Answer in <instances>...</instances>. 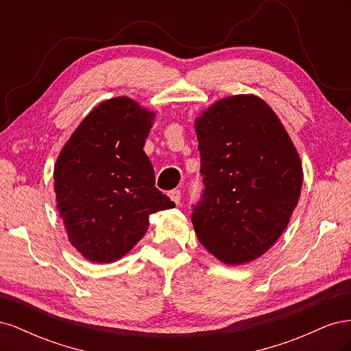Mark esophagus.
Masks as SVG:
<instances>
[{
	"label": "esophagus",
	"instance_id": "34e87169",
	"mask_svg": "<svg viewBox=\"0 0 351 351\" xmlns=\"http://www.w3.org/2000/svg\"><path fill=\"white\" fill-rule=\"evenodd\" d=\"M168 196H169V199H171L174 204H180V199H182V192H180V190H171V192H168Z\"/></svg>",
	"mask_w": 351,
	"mask_h": 351
}]
</instances>
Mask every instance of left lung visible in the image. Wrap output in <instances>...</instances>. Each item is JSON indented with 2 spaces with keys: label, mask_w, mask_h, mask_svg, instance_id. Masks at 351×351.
<instances>
[{
  "label": "left lung",
  "mask_w": 351,
  "mask_h": 351,
  "mask_svg": "<svg viewBox=\"0 0 351 351\" xmlns=\"http://www.w3.org/2000/svg\"><path fill=\"white\" fill-rule=\"evenodd\" d=\"M195 127L205 184L192 214L197 239L221 262H252L289 226L303 183L299 154L254 95L215 102Z\"/></svg>",
  "instance_id": "8db88e82"
}]
</instances>
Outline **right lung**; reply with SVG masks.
<instances>
[{
    "label": "right lung",
    "mask_w": 351,
    "mask_h": 351,
    "mask_svg": "<svg viewBox=\"0 0 351 351\" xmlns=\"http://www.w3.org/2000/svg\"><path fill=\"white\" fill-rule=\"evenodd\" d=\"M154 117L127 97L105 101L58 155L57 209L70 243L90 262L123 258L145 236L149 215L174 206L155 187L143 151Z\"/></svg>",
    "instance_id": "obj_1"
}]
</instances>
